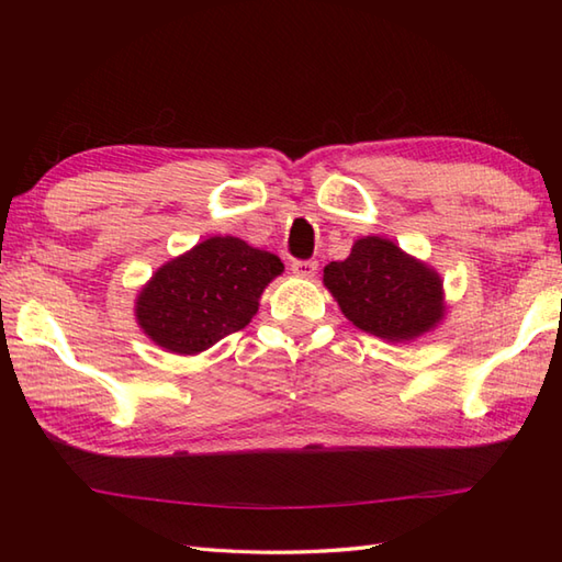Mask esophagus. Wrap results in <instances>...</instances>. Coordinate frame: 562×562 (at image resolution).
I'll return each mask as SVG.
<instances>
[{
    "instance_id": "esophagus-1",
    "label": "esophagus",
    "mask_w": 562,
    "mask_h": 562,
    "mask_svg": "<svg viewBox=\"0 0 562 562\" xmlns=\"http://www.w3.org/2000/svg\"><path fill=\"white\" fill-rule=\"evenodd\" d=\"M292 270L300 274V278H314L318 270V262L316 260H294Z\"/></svg>"
}]
</instances>
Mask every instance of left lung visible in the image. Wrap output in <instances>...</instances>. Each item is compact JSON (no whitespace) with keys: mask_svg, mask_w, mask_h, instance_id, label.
Instances as JSON below:
<instances>
[{"mask_svg":"<svg viewBox=\"0 0 562 562\" xmlns=\"http://www.w3.org/2000/svg\"><path fill=\"white\" fill-rule=\"evenodd\" d=\"M324 284L357 328L391 342L420 338L447 312L439 274L381 236L357 238L324 268Z\"/></svg>","mask_w":562,"mask_h":562,"instance_id":"left-lung-1","label":"left lung"}]
</instances>
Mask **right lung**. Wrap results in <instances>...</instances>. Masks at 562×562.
Wrapping results in <instances>:
<instances>
[{"instance_id": "right-lung-1", "label": "right lung", "mask_w": 562, "mask_h": 562, "mask_svg": "<svg viewBox=\"0 0 562 562\" xmlns=\"http://www.w3.org/2000/svg\"><path fill=\"white\" fill-rule=\"evenodd\" d=\"M282 270L268 250L210 236L151 274L135 302L137 324L166 352L198 355L246 328Z\"/></svg>"}]
</instances>
